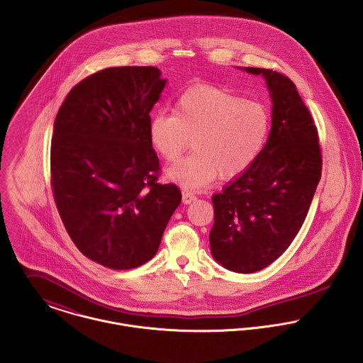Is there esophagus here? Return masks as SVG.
Segmentation results:
<instances>
[{"label":"esophagus","mask_w":363,"mask_h":363,"mask_svg":"<svg viewBox=\"0 0 363 363\" xmlns=\"http://www.w3.org/2000/svg\"><path fill=\"white\" fill-rule=\"evenodd\" d=\"M196 200H197L196 194H193V193H190V191H184V193H183V203H184V204H191V203L196 201Z\"/></svg>","instance_id":"obj_1"}]
</instances>
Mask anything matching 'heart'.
Returning a JSON list of instances; mask_svg holds the SVG:
<instances>
[{
  "label": "heart",
  "mask_w": 363,
  "mask_h": 363,
  "mask_svg": "<svg viewBox=\"0 0 363 363\" xmlns=\"http://www.w3.org/2000/svg\"><path fill=\"white\" fill-rule=\"evenodd\" d=\"M269 131L264 104L226 91L200 85L186 91L173 114L159 111L150 120L151 147L164 162L174 163L189 148L194 154L169 170V177L187 189L216 179L243 174L259 159Z\"/></svg>",
  "instance_id": "heart-1"
}]
</instances>
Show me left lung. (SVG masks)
<instances>
[{
	"mask_svg": "<svg viewBox=\"0 0 363 363\" xmlns=\"http://www.w3.org/2000/svg\"><path fill=\"white\" fill-rule=\"evenodd\" d=\"M262 75L272 99V121L259 159L212 197V257L225 268L249 274L278 259L302 228L321 177L318 133L295 84L284 74Z\"/></svg>",
	"mask_w": 363,
	"mask_h": 363,
	"instance_id": "left-lung-1",
	"label": "left lung"
}]
</instances>
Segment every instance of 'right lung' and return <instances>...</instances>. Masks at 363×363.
<instances>
[{
	"mask_svg": "<svg viewBox=\"0 0 363 363\" xmlns=\"http://www.w3.org/2000/svg\"><path fill=\"white\" fill-rule=\"evenodd\" d=\"M166 79L155 67H111L78 82L52 131L50 173L61 220L88 259L131 269L152 259L182 201L160 184L150 111Z\"/></svg>",
	"mask_w": 363,
	"mask_h": 363,
	"instance_id": "right-lung-1",
	"label": "right lung"
}]
</instances>
